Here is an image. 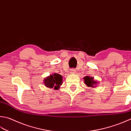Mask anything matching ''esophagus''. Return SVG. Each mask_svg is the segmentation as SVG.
I'll use <instances>...</instances> for the list:
<instances>
[{"label":"esophagus","instance_id":"34e87169","mask_svg":"<svg viewBox=\"0 0 131 131\" xmlns=\"http://www.w3.org/2000/svg\"><path fill=\"white\" fill-rule=\"evenodd\" d=\"M75 71L76 70H75V69H71L70 71V73L71 74H74V73H75V72H76Z\"/></svg>","mask_w":131,"mask_h":131}]
</instances>
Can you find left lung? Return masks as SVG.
Here are the masks:
<instances>
[{"mask_svg":"<svg viewBox=\"0 0 131 131\" xmlns=\"http://www.w3.org/2000/svg\"><path fill=\"white\" fill-rule=\"evenodd\" d=\"M84 83H85L88 87H92L94 88V85L97 83V82L94 81L93 77H91L86 76L84 78Z\"/></svg>","mask_w":131,"mask_h":131,"instance_id":"8db88e82","label":"left lung"}]
</instances>
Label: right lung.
Masks as SVG:
<instances>
[{
    "label": "right lung",
    "instance_id": "right-lung-1",
    "mask_svg": "<svg viewBox=\"0 0 131 131\" xmlns=\"http://www.w3.org/2000/svg\"><path fill=\"white\" fill-rule=\"evenodd\" d=\"M62 76L59 74L55 73L53 75H50V77H47L44 79V84L48 88H53L54 90L60 89V86L62 82Z\"/></svg>",
    "mask_w": 131,
    "mask_h": 131
}]
</instances>
